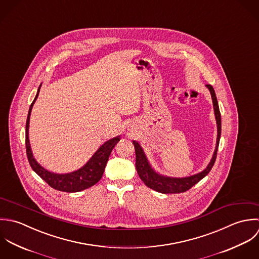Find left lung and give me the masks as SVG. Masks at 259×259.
Returning <instances> with one entry per match:
<instances>
[{
	"instance_id": "1",
	"label": "left lung",
	"mask_w": 259,
	"mask_h": 259,
	"mask_svg": "<svg viewBox=\"0 0 259 259\" xmlns=\"http://www.w3.org/2000/svg\"><path fill=\"white\" fill-rule=\"evenodd\" d=\"M208 90L210 91L212 104L214 109V115L216 119L217 124V139H216V146L215 150L213 152L212 158L207 165L206 168L194 175L187 176V177H170L162 175L158 172H156L154 168L151 166L150 162L148 161L147 157L145 155L144 150L140 146V144L137 141H133L134 147H135V153H136V170L141 178V180L145 183L146 186L149 188L155 190L160 193H181L189 190L192 186H194L196 183H198L201 179H203L207 174L210 172L211 168L214 165V162L216 160L220 135H221V116L219 111V106L217 102V98L214 92V89L211 85H206Z\"/></svg>"
}]
</instances>
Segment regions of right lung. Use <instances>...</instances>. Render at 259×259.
Wrapping results in <instances>:
<instances>
[{
	"instance_id": "right-lung-1",
	"label": "right lung",
	"mask_w": 259,
	"mask_h": 259,
	"mask_svg": "<svg viewBox=\"0 0 259 259\" xmlns=\"http://www.w3.org/2000/svg\"><path fill=\"white\" fill-rule=\"evenodd\" d=\"M41 85L38 89V92L36 94V97L31 104L29 108V113L27 117L26 122V151L29 163L32 167V169L43 179L45 180L52 188L64 191V192H79L84 189H87L93 185H95L103 176L104 170L107 164V161L109 159V156L111 154L113 148L115 145L120 141V136L114 137L108 141H106L102 144L99 149L93 154V156L88 160V162L79 168L78 170H75L70 173H54L46 168H44L42 165H40L35 157L33 155L30 140H29V124H30V116L32 112V108L36 102L39 92H40Z\"/></svg>"
}]
</instances>
